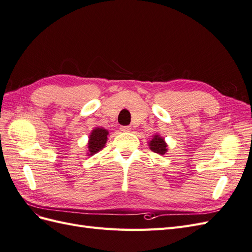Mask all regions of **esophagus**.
<instances>
[{"label": "esophagus", "instance_id": "1", "mask_svg": "<svg viewBox=\"0 0 252 252\" xmlns=\"http://www.w3.org/2000/svg\"><path fill=\"white\" fill-rule=\"evenodd\" d=\"M120 130L123 131V132H129L131 130V127L130 126H121Z\"/></svg>", "mask_w": 252, "mask_h": 252}]
</instances>
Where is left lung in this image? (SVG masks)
<instances>
[{
    "label": "left lung",
    "mask_w": 252,
    "mask_h": 252,
    "mask_svg": "<svg viewBox=\"0 0 252 252\" xmlns=\"http://www.w3.org/2000/svg\"><path fill=\"white\" fill-rule=\"evenodd\" d=\"M149 148L158 155H165L167 152V144L165 143L164 139L161 138L158 134L154 135V138L149 142Z\"/></svg>",
    "instance_id": "obj_1"
}]
</instances>
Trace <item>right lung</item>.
I'll return each instance as SVG.
<instances>
[{
  "instance_id": "1",
  "label": "right lung",
  "mask_w": 252,
  "mask_h": 252,
  "mask_svg": "<svg viewBox=\"0 0 252 252\" xmlns=\"http://www.w3.org/2000/svg\"><path fill=\"white\" fill-rule=\"evenodd\" d=\"M108 131L102 127H96L89 135L88 142V154L89 156H94L96 152L104 148L106 142H107Z\"/></svg>"
}]
</instances>
